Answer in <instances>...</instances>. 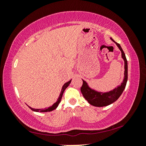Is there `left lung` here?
I'll list each match as a JSON object with an SVG mask.
<instances>
[{
    "instance_id": "obj_1",
    "label": "left lung",
    "mask_w": 146,
    "mask_h": 146,
    "mask_svg": "<svg viewBox=\"0 0 146 146\" xmlns=\"http://www.w3.org/2000/svg\"><path fill=\"white\" fill-rule=\"evenodd\" d=\"M110 38L111 40L117 44L118 48H119L121 53H122V58L124 61V78H123V82L120 86H118L117 88H115L114 90L106 93L99 92V91L93 90L88 86V83L85 80H82L83 84L80 88V91L82 93L83 97L85 98V99L91 105L96 106V107H104V106H107L115 102L120 97V96L122 95V92L125 88V86H126L127 81V61L126 57H125V53L122 50L120 44L116 42L112 38Z\"/></svg>"
}]
</instances>
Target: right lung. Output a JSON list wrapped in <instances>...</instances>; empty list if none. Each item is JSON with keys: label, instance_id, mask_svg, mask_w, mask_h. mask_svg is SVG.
<instances>
[{"label": "right lung", "instance_id": "obj_1", "mask_svg": "<svg viewBox=\"0 0 146 146\" xmlns=\"http://www.w3.org/2000/svg\"><path fill=\"white\" fill-rule=\"evenodd\" d=\"M71 82V80H70V81H68V82H66L64 84V86H62V88L61 91H60V95H59V97L57 99V101L55 103H54L53 104L50 106V107H49L48 108H45V109H35V108H32L31 107H29V106H28V107L31 109L32 111H36V112H49V111H53L54 110H55V109L58 107V106L59 104V103L60 102L61 99H62V95H63V93L64 92V91L66 88L68 87V86L70 84V83Z\"/></svg>", "mask_w": 146, "mask_h": 146}]
</instances>
